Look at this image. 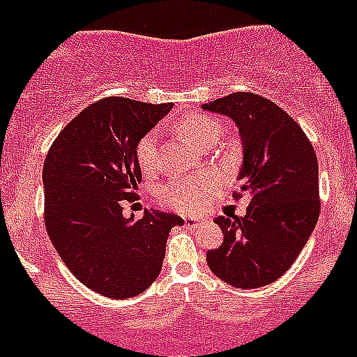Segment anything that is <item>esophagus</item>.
Segmentation results:
<instances>
[{
	"mask_svg": "<svg viewBox=\"0 0 357 357\" xmlns=\"http://www.w3.org/2000/svg\"><path fill=\"white\" fill-rule=\"evenodd\" d=\"M185 227L188 229H197V227H200L202 223H206L202 218H185Z\"/></svg>",
	"mask_w": 357,
	"mask_h": 357,
	"instance_id": "esophagus-1",
	"label": "esophagus"
}]
</instances>
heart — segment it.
Here are the masks:
<instances>
[{
  "label": "heart",
  "mask_w": 357,
  "mask_h": 357,
  "mask_svg": "<svg viewBox=\"0 0 357 357\" xmlns=\"http://www.w3.org/2000/svg\"><path fill=\"white\" fill-rule=\"evenodd\" d=\"M178 132L184 137H188L191 143L197 146L216 141L220 134V125L213 118L204 114H191L184 116L176 125ZM135 157L144 172L151 169L157 162V134L155 132H148L143 139L139 141L135 148ZM214 181L211 176H184V178H176V181L168 182L159 189L160 200H164L168 206L175 207L181 211H197L198 207L207 200L209 191L213 189Z\"/></svg>",
  "instance_id": "obj_1"
}]
</instances>
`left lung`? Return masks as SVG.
I'll return each mask as SVG.
<instances>
[{
    "instance_id": "obj_1",
    "label": "left lung",
    "mask_w": 357,
    "mask_h": 357,
    "mask_svg": "<svg viewBox=\"0 0 357 357\" xmlns=\"http://www.w3.org/2000/svg\"><path fill=\"white\" fill-rule=\"evenodd\" d=\"M202 109L236 123L243 148L236 195L250 197L245 216L216 218L223 243L207 252V264L234 288L272 284L288 272L317 227L320 202L313 144L289 114L254 93L229 94Z\"/></svg>"
}]
</instances>
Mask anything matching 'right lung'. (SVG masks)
Listing matches in <instances>:
<instances>
[{
	"instance_id": "right-lung-1",
	"label": "right lung",
	"mask_w": 357,
	"mask_h": 357,
	"mask_svg": "<svg viewBox=\"0 0 357 357\" xmlns=\"http://www.w3.org/2000/svg\"><path fill=\"white\" fill-rule=\"evenodd\" d=\"M172 103L105 98L68 123L43 169L44 223L61 259L82 284L110 298H130L157 279L176 214L144 211L139 222L121 204L141 182L135 148Z\"/></svg>"
}]
</instances>
